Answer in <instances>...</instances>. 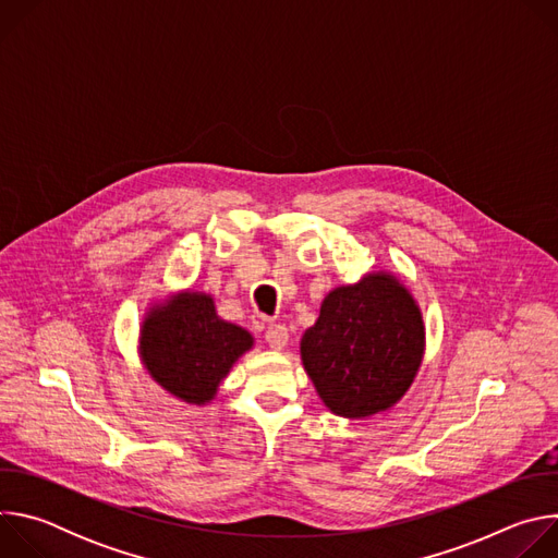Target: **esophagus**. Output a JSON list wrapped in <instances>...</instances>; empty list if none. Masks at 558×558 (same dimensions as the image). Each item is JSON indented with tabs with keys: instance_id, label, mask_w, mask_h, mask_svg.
Instances as JSON below:
<instances>
[{
	"instance_id": "obj_1",
	"label": "esophagus",
	"mask_w": 558,
	"mask_h": 558,
	"mask_svg": "<svg viewBox=\"0 0 558 558\" xmlns=\"http://www.w3.org/2000/svg\"><path fill=\"white\" fill-rule=\"evenodd\" d=\"M265 340H267V344H269L271 349L282 351V349L287 347V342H289V331H287V327H282V325H274V327H269Z\"/></svg>"
}]
</instances>
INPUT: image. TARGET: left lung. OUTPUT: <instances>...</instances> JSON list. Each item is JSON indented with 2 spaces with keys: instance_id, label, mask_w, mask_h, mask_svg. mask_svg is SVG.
I'll use <instances>...</instances> for the list:
<instances>
[{
  "instance_id": "left-lung-1",
  "label": "left lung",
  "mask_w": 558,
  "mask_h": 558,
  "mask_svg": "<svg viewBox=\"0 0 558 558\" xmlns=\"http://www.w3.org/2000/svg\"><path fill=\"white\" fill-rule=\"evenodd\" d=\"M426 351L417 300L392 271L364 274L327 293L300 340L323 404L347 420L390 411L413 386Z\"/></svg>"
}]
</instances>
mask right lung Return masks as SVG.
I'll return each instance as SVG.
<instances>
[{"label": "right lung", "mask_w": 558, "mask_h": 558, "mask_svg": "<svg viewBox=\"0 0 558 558\" xmlns=\"http://www.w3.org/2000/svg\"><path fill=\"white\" fill-rule=\"evenodd\" d=\"M254 349V336L216 313L205 291L183 289L147 306L138 357L147 375L177 400L207 407L231 366Z\"/></svg>", "instance_id": "right-lung-1"}]
</instances>
